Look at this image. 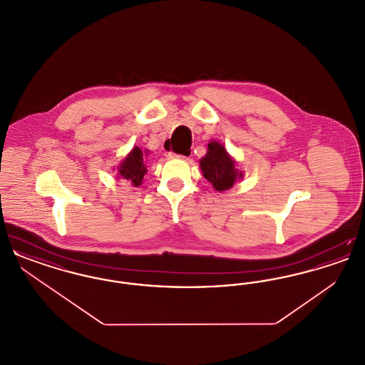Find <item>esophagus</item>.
<instances>
[{
    "label": "esophagus",
    "instance_id": "esophagus-1",
    "mask_svg": "<svg viewBox=\"0 0 365 365\" xmlns=\"http://www.w3.org/2000/svg\"><path fill=\"white\" fill-rule=\"evenodd\" d=\"M167 157L168 158H187V156H185V155H175V153H168Z\"/></svg>",
    "mask_w": 365,
    "mask_h": 365
}]
</instances>
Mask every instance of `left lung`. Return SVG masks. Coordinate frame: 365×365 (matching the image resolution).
Returning a JSON list of instances; mask_svg holds the SVG:
<instances>
[{"instance_id": "1", "label": "left lung", "mask_w": 365, "mask_h": 365, "mask_svg": "<svg viewBox=\"0 0 365 365\" xmlns=\"http://www.w3.org/2000/svg\"><path fill=\"white\" fill-rule=\"evenodd\" d=\"M200 167L204 178L217 191L231 189L237 179L243 176L242 173L235 168V160L217 140L209 142L207 155L200 160Z\"/></svg>"}]
</instances>
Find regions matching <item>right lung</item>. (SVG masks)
Segmentation results:
<instances>
[{"label": "right lung", "instance_id": "obj_1", "mask_svg": "<svg viewBox=\"0 0 365 365\" xmlns=\"http://www.w3.org/2000/svg\"><path fill=\"white\" fill-rule=\"evenodd\" d=\"M143 160H145V155L142 153L138 146H135L123 160L122 164L118 168L119 170L118 175L122 176L123 179L128 180L130 183H133V186H139L142 183L143 176L148 173Z\"/></svg>", "mask_w": 365, "mask_h": 365}]
</instances>
